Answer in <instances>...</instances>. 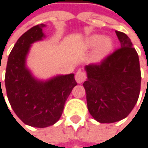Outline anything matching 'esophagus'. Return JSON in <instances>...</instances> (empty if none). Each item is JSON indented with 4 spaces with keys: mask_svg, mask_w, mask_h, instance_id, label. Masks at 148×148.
<instances>
[{
    "mask_svg": "<svg viewBox=\"0 0 148 148\" xmlns=\"http://www.w3.org/2000/svg\"><path fill=\"white\" fill-rule=\"evenodd\" d=\"M75 78H76V81L78 84H81L86 79V74L83 71H77L76 75H75Z\"/></svg>",
    "mask_w": 148,
    "mask_h": 148,
    "instance_id": "esophagus-1",
    "label": "esophagus"
}]
</instances>
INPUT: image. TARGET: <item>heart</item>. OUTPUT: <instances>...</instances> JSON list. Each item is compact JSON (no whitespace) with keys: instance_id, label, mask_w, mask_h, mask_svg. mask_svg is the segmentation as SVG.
I'll return each instance as SVG.
<instances>
[{"instance_id":"obj_1","label":"heart","mask_w":148,"mask_h":148,"mask_svg":"<svg viewBox=\"0 0 148 148\" xmlns=\"http://www.w3.org/2000/svg\"><path fill=\"white\" fill-rule=\"evenodd\" d=\"M97 45L98 46L96 50V57L98 58H101L111 51L113 42L112 40L108 36L102 37L100 35H93L90 36L84 43L86 48H93Z\"/></svg>"}]
</instances>
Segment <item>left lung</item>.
Returning <instances> with one entry per match:
<instances>
[{
    "label": "left lung",
    "instance_id": "left-lung-1",
    "mask_svg": "<svg viewBox=\"0 0 148 148\" xmlns=\"http://www.w3.org/2000/svg\"><path fill=\"white\" fill-rule=\"evenodd\" d=\"M120 48L99 63L85 66L87 107L100 123H114L127 117L140 91L141 73L138 53L125 33L116 30Z\"/></svg>",
    "mask_w": 148,
    "mask_h": 148
}]
</instances>
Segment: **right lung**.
Instances as JSON below:
<instances>
[{
  "instance_id": "1",
  "label": "right lung",
  "mask_w": 148,
  "mask_h": 148,
  "mask_svg": "<svg viewBox=\"0 0 148 148\" xmlns=\"http://www.w3.org/2000/svg\"><path fill=\"white\" fill-rule=\"evenodd\" d=\"M43 27L42 23L34 26L17 40L5 74L7 96L13 111L24 124L38 128L52 125L60 119L66 99L77 84L74 74L40 82L27 70L25 59L30 44L43 37Z\"/></svg>"
}]
</instances>
